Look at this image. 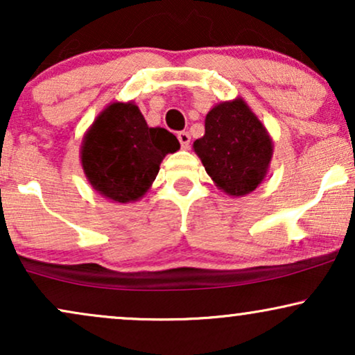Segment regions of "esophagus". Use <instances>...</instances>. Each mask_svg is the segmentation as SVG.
I'll use <instances>...</instances> for the list:
<instances>
[{"mask_svg": "<svg viewBox=\"0 0 355 355\" xmlns=\"http://www.w3.org/2000/svg\"><path fill=\"white\" fill-rule=\"evenodd\" d=\"M177 137H178V141H180V144H182L183 149H188V147H190V139H191L190 134L185 132V131H182V132L177 134Z\"/></svg>", "mask_w": 355, "mask_h": 355, "instance_id": "esophagus-1", "label": "esophagus"}]
</instances>
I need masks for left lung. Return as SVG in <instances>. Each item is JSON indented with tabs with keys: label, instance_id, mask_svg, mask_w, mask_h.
<instances>
[{
	"label": "left lung",
	"instance_id": "8db88e82",
	"mask_svg": "<svg viewBox=\"0 0 355 355\" xmlns=\"http://www.w3.org/2000/svg\"><path fill=\"white\" fill-rule=\"evenodd\" d=\"M193 150L214 185L239 198L267 177L273 142L248 103L236 98L211 107L205 119V136L193 142Z\"/></svg>",
	"mask_w": 355,
	"mask_h": 355
}]
</instances>
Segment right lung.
<instances>
[{
	"label": "right lung",
	"mask_w": 355,
	"mask_h": 355,
	"mask_svg": "<svg viewBox=\"0 0 355 355\" xmlns=\"http://www.w3.org/2000/svg\"><path fill=\"white\" fill-rule=\"evenodd\" d=\"M180 142L149 128L134 101L110 103L85 132L80 160L89 185L116 203H132L150 190L164 157Z\"/></svg>",
	"instance_id": "add662e5"
}]
</instances>
